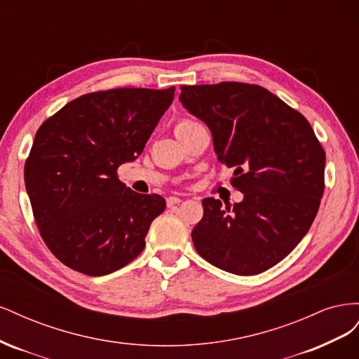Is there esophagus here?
Wrapping results in <instances>:
<instances>
[{"label":"esophagus","mask_w":359,"mask_h":359,"mask_svg":"<svg viewBox=\"0 0 359 359\" xmlns=\"http://www.w3.org/2000/svg\"><path fill=\"white\" fill-rule=\"evenodd\" d=\"M180 202H181V199H180V198H177V196H169V198H168V206L178 205Z\"/></svg>","instance_id":"obj_1"}]
</instances>
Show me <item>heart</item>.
<instances>
[{"instance_id":"obj_1","label":"heart","mask_w":359,"mask_h":359,"mask_svg":"<svg viewBox=\"0 0 359 359\" xmlns=\"http://www.w3.org/2000/svg\"><path fill=\"white\" fill-rule=\"evenodd\" d=\"M196 124H198V123H194L193 119L182 118V119H180V121L177 123L175 132H181V130H187V128H190V127H193V126H196Z\"/></svg>"}]
</instances>
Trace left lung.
I'll use <instances>...</instances> for the list:
<instances>
[{
  "instance_id": "left-lung-1",
  "label": "left lung",
  "mask_w": 359,
  "mask_h": 359,
  "mask_svg": "<svg viewBox=\"0 0 359 359\" xmlns=\"http://www.w3.org/2000/svg\"><path fill=\"white\" fill-rule=\"evenodd\" d=\"M180 100L210 127L217 158L244 193L233 206L206 198L196 252L236 276L260 274L298 245L325 190V151L307 118L259 85H182ZM227 203V202H226Z\"/></svg>"
}]
</instances>
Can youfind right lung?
<instances>
[{
    "mask_svg": "<svg viewBox=\"0 0 359 359\" xmlns=\"http://www.w3.org/2000/svg\"><path fill=\"white\" fill-rule=\"evenodd\" d=\"M173 94L175 86L83 94L39 127L25 187L43 241L66 266L106 276L144 250L166 202L130 190L116 170L142 154Z\"/></svg>",
    "mask_w": 359,
    "mask_h": 359,
    "instance_id": "add662e5",
    "label": "right lung"
}]
</instances>
